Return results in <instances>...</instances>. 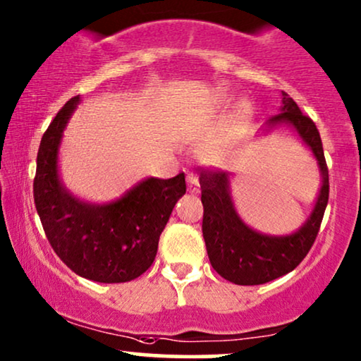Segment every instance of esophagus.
<instances>
[{"instance_id":"esophagus-1","label":"esophagus","mask_w":361,"mask_h":361,"mask_svg":"<svg viewBox=\"0 0 361 361\" xmlns=\"http://www.w3.org/2000/svg\"><path fill=\"white\" fill-rule=\"evenodd\" d=\"M187 182H189V189L192 194H197L199 192V179L194 172H187Z\"/></svg>"}]
</instances>
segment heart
I'll return each instance as SVG.
<instances>
[{
    "label": "heart",
    "instance_id": "1",
    "mask_svg": "<svg viewBox=\"0 0 361 361\" xmlns=\"http://www.w3.org/2000/svg\"><path fill=\"white\" fill-rule=\"evenodd\" d=\"M249 118H250V109H249V106L243 104V102H242V104H238L235 114H233V123H235V124H245L247 121H249ZM210 156L217 157V151L210 152Z\"/></svg>",
    "mask_w": 361,
    "mask_h": 361
}]
</instances>
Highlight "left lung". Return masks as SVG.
<instances>
[{
	"label": "left lung",
	"instance_id": "left-lung-1",
	"mask_svg": "<svg viewBox=\"0 0 361 361\" xmlns=\"http://www.w3.org/2000/svg\"><path fill=\"white\" fill-rule=\"evenodd\" d=\"M288 126L315 157L322 187L312 214L297 232L288 235H269L257 232L238 217L231 195L227 172H200L204 221L202 233L207 255L214 270L237 285H260L292 272L305 259L315 242L326 202H329V169L322 147L320 133L308 116H303L297 102L282 91L280 112L267 121L262 130Z\"/></svg>",
	"mask_w": 361,
	"mask_h": 361
}]
</instances>
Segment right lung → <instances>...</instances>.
<instances>
[{"label":"right lung","mask_w":361,"mask_h":361,"mask_svg":"<svg viewBox=\"0 0 361 361\" xmlns=\"http://www.w3.org/2000/svg\"><path fill=\"white\" fill-rule=\"evenodd\" d=\"M79 101V96L69 99L41 139L35 205L51 247L74 274L101 283L129 282L156 259L159 237L185 194V177H149L107 204L76 197L61 180L58 161L63 133Z\"/></svg>","instance_id":"1"}]
</instances>
